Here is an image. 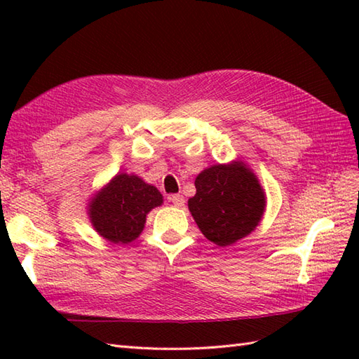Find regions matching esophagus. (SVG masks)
<instances>
[{"label": "esophagus", "mask_w": 359, "mask_h": 359, "mask_svg": "<svg viewBox=\"0 0 359 359\" xmlns=\"http://www.w3.org/2000/svg\"><path fill=\"white\" fill-rule=\"evenodd\" d=\"M170 201L174 203V207H184V205H185L184 196H180V194H172L170 197Z\"/></svg>", "instance_id": "1"}]
</instances>
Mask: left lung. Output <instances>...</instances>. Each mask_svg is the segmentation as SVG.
Masks as SVG:
<instances>
[{
    "label": "left lung",
    "instance_id": "8db88e82",
    "mask_svg": "<svg viewBox=\"0 0 359 359\" xmlns=\"http://www.w3.org/2000/svg\"><path fill=\"white\" fill-rule=\"evenodd\" d=\"M188 208L208 241L226 247L245 238L261 222L265 193L250 168L238 160L212 165L196 177Z\"/></svg>",
    "mask_w": 359,
    "mask_h": 359
}]
</instances>
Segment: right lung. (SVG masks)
I'll list each match as a JSON object with an SVG mask.
<instances>
[{
    "label": "right lung",
    "mask_w": 359,
    "mask_h": 359,
    "mask_svg": "<svg viewBox=\"0 0 359 359\" xmlns=\"http://www.w3.org/2000/svg\"><path fill=\"white\" fill-rule=\"evenodd\" d=\"M163 203L156 187L134 174L118 172L89 202L88 215L95 231L112 243H129L140 236L147 215Z\"/></svg>",
    "instance_id": "add662e5"
}]
</instances>
